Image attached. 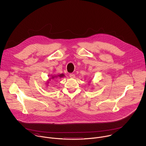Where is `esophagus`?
I'll use <instances>...</instances> for the list:
<instances>
[{
	"mask_svg": "<svg viewBox=\"0 0 146 146\" xmlns=\"http://www.w3.org/2000/svg\"><path fill=\"white\" fill-rule=\"evenodd\" d=\"M70 78H75V74H73V73H70Z\"/></svg>",
	"mask_w": 146,
	"mask_h": 146,
	"instance_id": "34e87169",
	"label": "esophagus"
}]
</instances>
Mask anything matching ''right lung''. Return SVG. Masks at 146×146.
I'll return each mask as SVG.
<instances>
[{
  "instance_id": "1",
  "label": "right lung",
  "mask_w": 146,
  "mask_h": 146,
  "mask_svg": "<svg viewBox=\"0 0 146 146\" xmlns=\"http://www.w3.org/2000/svg\"><path fill=\"white\" fill-rule=\"evenodd\" d=\"M58 77H60V78H61V77H62V76H63V74H60V75H59V76H58ZM53 78H54V77H52V78H51V79H53Z\"/></svg>"
}]
</instances>
